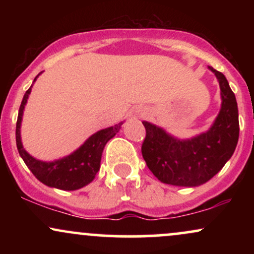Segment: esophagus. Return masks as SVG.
Returning <instances> with one entry per match:
<instances>
[{"label":"esophagus","instance_id":"obj_1","mask_svg":"<svg viewBox=\"0 0 254 254\" xmlns=\"http://www.w3.org/2000/svg\"><path fill=\"white\" fill-rule=\"evenodd\" d=\"M136 112H137V115H138V116H139V117H142V116H143V115H144L143 110H139V109H138V111H136Z\"/></svg>","mask_w":254,"mask_h":254}]
</instances>
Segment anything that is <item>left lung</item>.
I'll return each instance as SVG.
<instances>
[{
  "instance_id": "8db88e82",
  "label": "left lung",
  "mask_w": 254,
  "mask_h": 254,
  "mask_svg": "<svg viewBox=\"0 0 254 254\" xmlns=\"http://www.w3.org/2000/svg\"><path fill=\"white\" fill-rule=\"evenodd\" d=\"M209 69L221 89V110L210 129L188 139L142 122L145 138L142 155L148 168L164 184L193 188L210 180L232 157L239 139V113L234 93L222 72Z\"/></svg>"
}]
</instances>
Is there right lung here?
Wrapping results in <instances>:
<instances>
[{
	"label": "right lung",
	"mask_w": 254,
	"mask_h": 254,
	"mask_svg": "<svg viewBox=\"0 0 254 254\" xmlns=\"http://www.w3.org/2000/svg\"><path fill=\"white\" fill-rule=\"evenodd\" d=\"M42 72L37 75L33 82H36L38 76ZM32 86L25 93L24 99L20 105L19 116H17L15 136L16 147L20 156L22 157L26 166L30 168L34 177L39 182L45 184L46 186L64 191H74L88 185L89 183L93 182V179L100 170L101 155H103L105 145L121 130L123 122L116 124L115 127H106V129L93 133L89 138L84 141V143L81 147H78L76 150L62 157V159L54 160V161L38 160L25 150L21 142V132H20L24 110L26 104H27V99L31 94Z\"/></svg>",
	"instance_id": "obj_1"
}]
</instances>
